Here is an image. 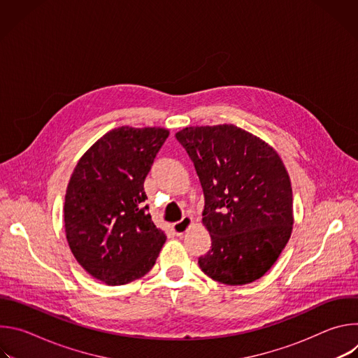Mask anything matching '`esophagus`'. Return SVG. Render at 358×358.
Wrapping results in <instances>:
<instances>
[{
	"instance_id": "esophagus-1",
	"label": "esophagus",
	"mask_w": 358,
	"mask_h": 358,
	"mask_svg": "<svg viewBox=\"0 0 358 358\" xmlns=\"http://www.w3.org/2000/svg\"><path fill=\"white\" fill-rule=\"evenodd\" d=\"M191 224H192V218H191L189 215H185L181 221H178V222H176V224L173 225V229H174V232H176L177 235H182Z\"/></svg>"
}]
</instances>
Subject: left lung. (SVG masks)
Masks as SVG:
<instances>
[{
    "instance_id": "1",
    "label": "left lung",
    "mask_w": 358,
    "mask_h": 358,
    "mask_svg": "<svg viewBox=\"0 0 358 358\" xmlns=\"http://www.w3.org/2000/svg\"><path fill=\"white\" fill-rule=\"evenodd\" d=\"M203 192L202 224L211 249L198 258L211 279L246 285L262 278L286 246L293 225L289 174L264 140L234 124L176 133Z\"/></svg>"
}]
</instances>
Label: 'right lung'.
Here are the masks:
<instances>
[{
	"label": "right lung",
	"instance_id": "1",
	"mask_svg": "<svg viewBox=\"0 0 358 358\" xmlns=\"http://www.w3.org/2000/svg\"><path fill=\"white\" fill-rule=\"evenodd\" d=\"M169 134L162 127H117L85 152L69 180V248L89 275L109 286L144 276L166 242L144 206V180Z\"/></svg>",
	"mask_w": 358,
	"mask_h": 358
}]
</instances>
